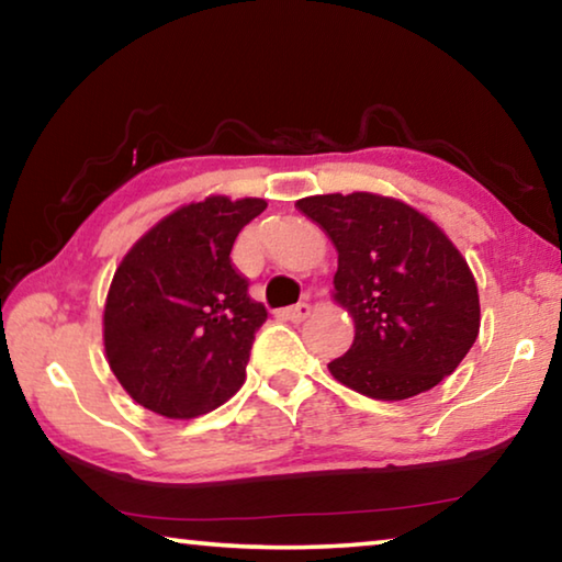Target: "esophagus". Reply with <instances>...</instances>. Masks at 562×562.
Listing matches in <instances>:
<instances>
[{
    "label": "esophagus",
    "instance_id": "esophagus-1",
    "mask_svg": "<svg viewBox=\"0 0 562 562\" xmlns=\"http://www.w3.org/2000/svg\"><path fill=\"white\" fill-rule=\"evenodd\" d=\"M307 315H310L307 302H297V305L282 310V317L290 319V323H302V319H305Z\"/></svg>",
    "mask_w": 562,
    "mask_h": 562
}]
</instances>
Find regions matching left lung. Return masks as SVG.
Instances as JSON below:
<instances>
[{
  "instance_id": "8db88e82",
  "label": "left lung",
  "mask_w": 562,
  "mask_h": 562,
  "mask_svg": "<svg viewBox=\"0 0 562 562\" xmlns=\"http://www.w3.org/2000/svg\"><path fill=\"white\" fill-rule=\"evenodd\" d=\"M295 207L337 249L335 300L355 340L327 364L375 400H405L456 372L480 329L477 284L458 247L409 204L370 192L317 194Z\"/></svg>"
}]
</instances>
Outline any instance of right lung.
I'll use <instances>...</instances> for the list:
<instances>
[{
	"instance_id": "obj_1",
	"label": "right lung",
	"mask_w": 562,
	"mask_h": 562,
	"mask_svg": "<svg viewBox=\"0 0 562 562\" xmlns=\"http://www.w3.org/2000/svg\"><path fill=\"white\" fill-rule=\"evenodd\" d=\"M265 207L255 198L184 204L124 255L104 305V352L142 407L190 420L243 387L267 310L229 252Z\"/></svg>"
}]
</instances>
